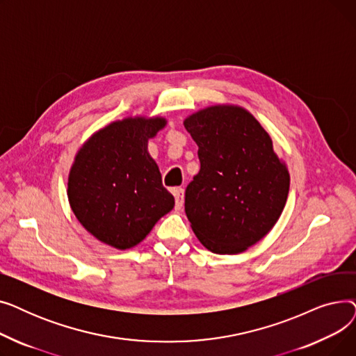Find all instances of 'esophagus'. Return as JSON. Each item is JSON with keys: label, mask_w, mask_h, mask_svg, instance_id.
<instances>
[{"label": "esophagus", "mask_w": 356, "mask_h": 356, "mask_svg": "<svg viewBox=\"0 0 356 356\" xmlns=\"http://www.w3.org/2000/svg\"><path fill=\"white\" fill-rule=\"evenodd\" d=\"M173 195H175V199H176V209H181L183 202H184V192H183V189L181 188L175 189Z\"/></svg>", "instance_id": "obj_1"}]
</instances>
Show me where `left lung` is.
<instances>
[{"label":"left lung","mask_w":356,"mask_h":356,"mask_svg":"<svg viewBox=\"0 0 356 356\" xmlns=\"http://www.w3.org/2000/svg\"><path fill=\"white\" fill-rule=\"evenodd\" d=\"M200 170L188 184L184 211L197 239L215 254H239L264 238L290 188L286 165L259 122L239 106H211L186 118Z\"/></svg>","instance_id":"left-lung-1"}]
</instances>
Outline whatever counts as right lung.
<instances>
[{"mask_svg":"<svg viewBox=\"0 0 356 356\" xmlns=\"http://www.w3.org/2000/svg\"><path fill=\"white\" fill-rule=\"evenodd\" d=\"M165 125L163 118H127L93 134L74 159L67 183L73 213L104 244L137 245L170 212L175 197L163 188L147 141Z\"/></svg>","mask_w":356,"mask_h":356,"instance_id":"add662e5","label":"right lung"}]
</instances>
